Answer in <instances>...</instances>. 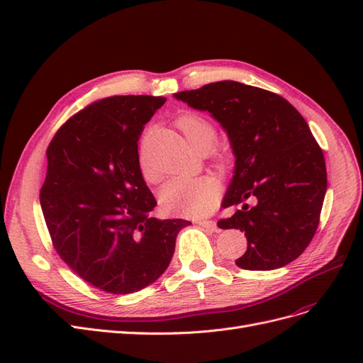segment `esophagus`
Returning <instances> with one entry per match:
<instances>
[{
	"instance_id": "obj_1",
	"label": "esophagus",
	"mask_w": 363,
	"mask_h": 363,
	"mask_svg": "<svg viewBox=\"0 0 363 363\" xmlns=\"http://www.w3.org/2000/svg\"><path fill=\"white\" fill-rule=\"evenodd\" d=\"M199 224H200L201 227H204V228L212 230V232H216V230H218L216 223H215V221H212V219H203V221H200Z\"/></svg>"
}]
</instances>
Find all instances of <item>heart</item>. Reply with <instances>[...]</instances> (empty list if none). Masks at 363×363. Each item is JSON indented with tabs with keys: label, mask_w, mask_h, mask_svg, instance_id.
<instances>
[{
	"label": "heart",
	"mask_w": 363,
	"mask_h": 363,
	"mask_svg": "<svg viewBox=\"0 0 363 363\" xmlns=\"http://www.w3.org/2000/svg\"><path fill=\"white\" fill-rule=\"evenodd\" d=\"M188 145L194 151L208 150L216 139V128L207 118L196 113L182 115L175 121ZM144 177L152 179L145 167ZM219 200V186L212 177H175L163 186L160 203L167 211L184 216H203L211 213Z\"/></svg>",
	"instance_id": "heart-1"
}]
</instances>
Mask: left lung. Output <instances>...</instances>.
Here are the masks:
<instances>
[{
	"label": "left lung",
	"instance_id": "obj_1",
	"mask_svg": "<svg viewBox=\"0 0 363 363\" xmlns=\"http://www.w3.org/2000/svg\"><path fill=\"white\" fill-rule=\"evenodd\" d=\"M174 96L211 113L232 144L236 168L223 207H242L218 227L245 233L236 265L269 271L295 260L316 233L327 191L323 150L304 118L283 96L232 80Z\"/></svg>",
	"mask_w": 363,
	"mask_h": 363
}]
</instances>
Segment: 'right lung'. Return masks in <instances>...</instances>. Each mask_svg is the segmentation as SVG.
<instances>
[{
    "label": "right lung",
    "instance_id": "right-lung-1",
    "mask_svg": "<svg viewBox=\"0 0 363 363\" xmlns=\"http://www.w3.org/2000/svg\"><path fill=\"white\" fill-rule=\"evenodd\" d=\"M167 98L115 95L72 115L47 150L40 207L60 259L94 288L124 295L168 268L184 219H157L138 142Z\"/></svg>",
    "mask_w": 363,
    "mask_h": 363
}]
</instances>
